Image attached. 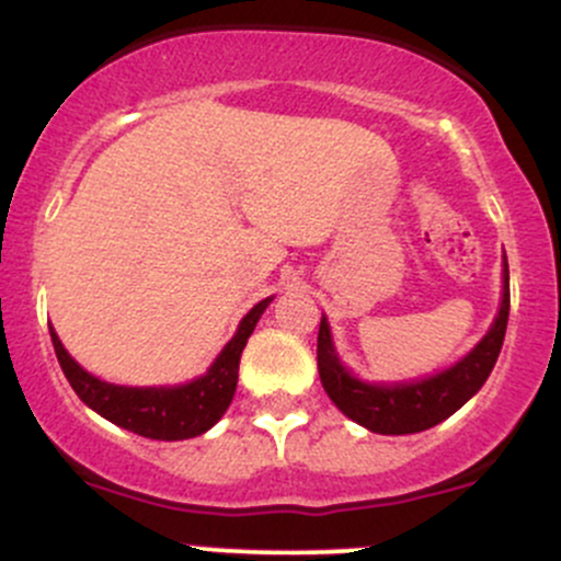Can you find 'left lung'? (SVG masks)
<instances>
[{
    "mask_svg": "<svg viewBox=\"0 0 561 561\" xmlns=\"http://www.w3.org/2000/svg\"><path fill=\"white\" fill-rule=\"evenodd\" d=\"M508 310V262L503 256V302H500L495 323L486 331L484 340L449 369L425 379H414V382L396 385H369L364 379L353 377L342 366L340 355L334 351L329 321L321 318V329H318V375H321L323 390L345 417L369 427L371 433L403 436V433L427 431V427L438 425L449 414H455L486 382L500 355V347H503Z\"/></svg>",
    "mask_w": 561,
    "mask_h": 561,
    "instance_id": "1",
    "label": "left lung"
}]
</instances>
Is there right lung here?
<instances>
[{
  "label": "right lung",
  "instance_id": "right-lung-1",
  "mask_svg": "<svg viewBox=\"0 0 561 561\" xmlns=\"http://www.w3.org/2000/svg\"><path fill=\"white\" fill-rule=\"evenodd\" d=\"M273 297L251 307L240 321L234 336L219 353V358L210 364L203 377L192 379L186 385H173V388H125V385H112L104 379L88 375L58 340L50 327L53 347H56L58 364H61L66 379L75 388V393L88 403L93 412L106 417L110 423L134 431L144 438H158V442H182V438H195L206 433L221 420V414L230 407L234 388H238V366L240 353L245 342L254 334L256 321Z\"/></svg>",
  "mask_w": 561,
  "mask_h": 561
}]
</instances>
